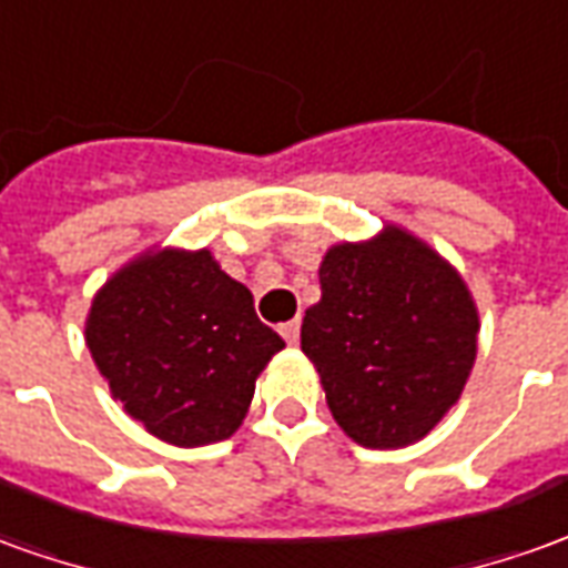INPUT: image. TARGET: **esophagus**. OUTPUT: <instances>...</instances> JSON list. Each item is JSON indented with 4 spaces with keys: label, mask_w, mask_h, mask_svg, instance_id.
Listing matches in <instances>:
<instances>
[{
    "label": "esophagus",
    "mask_w": 568,
    "mask_h": 568,
    "mask_svg": "<svg viewBox=\"0 0 568 568\" xmlns=\"http://www.w3.org/2000/svg\"><path fill=\"white\" fill-rule=\"evenodd\" d=\"M280 335H283L288 344H297V335H301V323H297V320H292V323H283V325H280Z\"/></svg>",
    "instance_id": "esophagus-1"
}]
</instances>
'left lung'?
I'll return each mask as SVG.
<instances>
[{
    "label": "left lung",
    "instance_id": "1",
    "mask_svg": "<svg viewBox=\"0 0 568 568\" xmlns=\"http://www.w3.org/2000/svg\"><path fill=\"white\" fill-rule=\"evenodd\" d=\"M304 313L307 353L341 430L366 449L418 443L462 396L477 359V304L446 257L408 230L341 243Z\"/></svg>",
    "mask_w": 568,
    "mask_h": 568
}]
</instances>
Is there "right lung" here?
I'll list each match as a JSON object with an SVG mask.
<instances>
[{
	"instance_id": "1",
	"label": "right lung",
	"mask_w": 568,
	"mask_h": 568,
	"mask_svg": "<svg viewBox=\"0 0 568 568\" xmlns=\"http://www.w3.org/2000/svg\"><path fill=\"white\" fill-rule=\"evenodd\" d=\"M85 344L113 399L181 449L236 434L257 375L285 347L209 248L129 261L91 301Z\"/></svg>"
}]
</instances>
